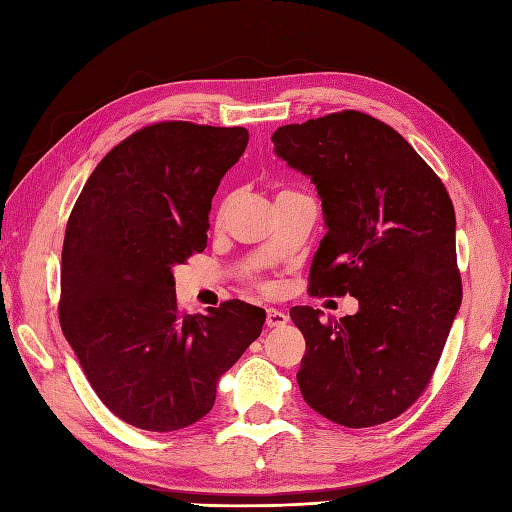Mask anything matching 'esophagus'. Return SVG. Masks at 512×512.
I'll return each instance as SVG.
<instances>
[{"mask_svg": "<svg viewBox=\"0 0 512 512\" xmlns=\"http://www.w3.org/2000/svg\"><path fill=\"white\" fill-rule=\"evenodd\" d=\"M284 323H289V315L278 308H267V328H282Z\"/></svg>", "mask_w": 512, "mask_h": 512, "instance_id": "1", "label": "esophagus"}]
</instances>
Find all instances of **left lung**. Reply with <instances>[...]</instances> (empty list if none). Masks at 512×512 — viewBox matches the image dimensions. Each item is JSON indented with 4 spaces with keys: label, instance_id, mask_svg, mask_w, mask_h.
Wrapping results in <instances>:
<instances>
[{
    "label": "left lung",
    "instance_id": "left-lung-1",
    "mask_svg": "<svg viewBox=\"0 0 512 512\" xmlns=\"http://www.w3.org/2000/svg\"><path fill=\"white\" fill-rule=\"evenodd\" d=\"M271 141L321 199L310 293L358 299L339 321L291 308L306 339L299 391L339 426L391 421L428 386L463 299L452 199L404 136L365 112L291 123Z\"/></svg>",
    "mask_w": 512,
    "mask_h": 512
}]
</instances>
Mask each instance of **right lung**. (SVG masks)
Here are the masks:
<instances>
[{
	"label": "right lung",
	"mask_w": 512,
	"mask_h": 512,
	"mask_svg": "<svg viewBox=\"0 0 512 512\" xmlns=\"http://www.w3.org/2000/svg\"><path fill=\"white\" fill-rule=\"evenodd\" d=\"M245 128L154 123L86 180L65 232L60 326L112 413L149 432L210 413L217 382L252 345L265 310L230 299L206 315L178 308L173 267L204 252L221 178Z\"/></svg>",
	"instance_id": "1"
}]
</instances>
